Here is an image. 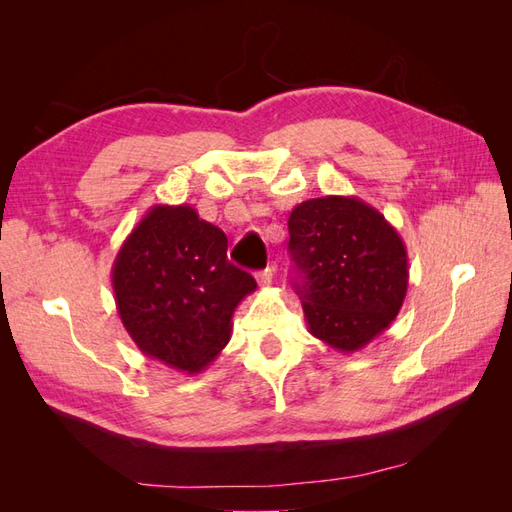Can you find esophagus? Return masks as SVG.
Listing matches in <instances>:
<instances>
[{
	"instance_id": "1",
	"label": "esophagus",
	"mask_w": 512,
	"mask_h": 512,
	"mask_svg": "<svg viewBox=\"0 0 512 512\" xmlns=\"http://www.w3.org/2000/svg\"><path fill=\"white\" fill-rule=\"evenodd\" d=\"M273 275H275V269L273 267H267L256 273V280L260 286H269L273 282Z\"/></svg>"
}]
</instances>
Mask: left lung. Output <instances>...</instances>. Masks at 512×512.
<instances>
[{
    "label": "left lung",
    "mask_w": 512,
    "mask_h": 512,
    "mask_svg": "<svg viewBox=\"0 0 512 512\" xmlns=\"http://www.w3.org/2000/svg\"><path fill=\"white\" fill-rule=\"evenodd\" d=\"M288 250L307 329L337 352H356L399 314L408 252L384 215L356 196L303 200L290 211Z\"/></svg>",
    "instance_id": "obj_1"
}]
</instances>
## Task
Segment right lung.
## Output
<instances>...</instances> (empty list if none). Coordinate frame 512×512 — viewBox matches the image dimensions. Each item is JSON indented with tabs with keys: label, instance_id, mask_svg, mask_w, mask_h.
Wrapping results in <instances>:
<instances>
[{
	"label": "right lung",
	"instance_id": "add662e5",
	"mask_svg": "<svg viewBox=\"0 0 512 512\" xmlns=\"http://www.w3.org/2000/svg\"><path fill=\"white\" fill-rule=\"evenodd\" d=\"M226 250L224 232L190 205H156L132 228L111 280L123 327L149 359L198 374L224 350L232 314L256 290Z\"/></svg>",
	"mask_w": 512,
	"mask_h": 512
}]
</instances>
